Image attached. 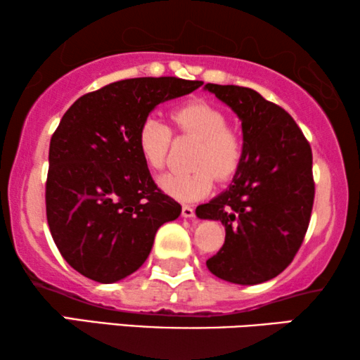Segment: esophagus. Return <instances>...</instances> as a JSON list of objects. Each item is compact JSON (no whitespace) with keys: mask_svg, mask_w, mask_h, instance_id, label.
<instances>
[{"mask_svg":"<svg viewBox=\"0 0 360 360\" xmlns=\"http://www.w3.org/2000/svg\"><path fill=\"white\" fill-rule=\"evenodd\" d=\"M181 216H184V218H195V210L191 208V206H188V205H185L184 208H181Z\"/></svg>","mask_w":360,"mask_h":360,"instance_id":"obj_1","label":"esophagus"}]
</instances>
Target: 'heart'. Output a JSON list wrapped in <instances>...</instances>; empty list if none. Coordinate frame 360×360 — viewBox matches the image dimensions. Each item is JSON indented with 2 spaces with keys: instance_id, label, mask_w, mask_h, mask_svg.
Returning a JSON list of instances; mask_svg holds the SVG:
<instances>
[{
  "instance_id": "obj_1",
  "label": "heart",
  "mask_w": 360,
  "mask_h": 360,
  "mask_svg": "<svg viewBox=\"0 0 360 360\" xmlns=\"http://www.w3.org/2000/svg\"><path fill=\"white\" fill-rule=\"evenodd\" d=\"M176 127L198 139L190 172H172L159 179L162 191L172 198L191 203L210 195L214 176L229 180L239 170L244 146L240 137L228 127V117L218 106L208 101H190L172 112ZM172 139L170 127L155 117H146L137 131V149L150 170H160L165 164Z\"/></svg>"
}]
</instances>
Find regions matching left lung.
Here are the masks:
<instances>
[{
	"instance_id": "obj_1",
	"label": "left lung",
	"mask_w": 360,
	"mask_h": 360,
	"mask_svg": "<svg viewBox=\"0 0 360 360\" xmlns=\"http://www.w3.org/2000/svg\"><path fill=\"white\" fill-rule=\"evenodd\" d=\"M240 120L244 154L233 184L196 208L200 219L221 221L224 244L206 260L216 277L257 285L277 277L302 245L314 200L313 154L283 108L255 90L206 83Z\"/></svg>"
}]
</instances>
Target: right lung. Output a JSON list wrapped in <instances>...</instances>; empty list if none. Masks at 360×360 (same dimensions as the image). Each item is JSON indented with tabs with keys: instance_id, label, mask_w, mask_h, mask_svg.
<instances>
[{
	"instance_id": "right-lung-1",
	"label": "right lung",
	"mask_w": 360,
	"mask_h": 360,
	"mask_svg": "<svg viewBox=\"0 0 360 360\" xmlns=\"http://www.w3.org/2000/svg\"><path fill=\"white\" fill-rule=\"evenodd\" d=\"M201 85L129 78L86 93L63 115L49 149L46 211L53 243L77 272L100 283L122 280L149 257L157 229L180 216L152 180L137 131L157 105Z\"/></svg>"
}]
</instances>
